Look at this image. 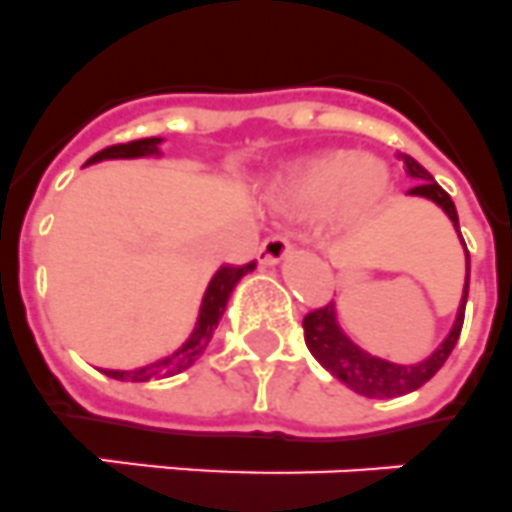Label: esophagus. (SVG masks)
<instances>
[{
    "label": "esophagus",
    "mask_w": 512,
    "mask_h": 512,
    "mask_svg": "<svg viewBox=\"0 0 512 512\" xmlns=\"http://www.w3.org/2000/svg\"><path fill=\"white\" fill-rule=\"evenodd\" d=\"M291 255V244L286 236H268L260 247V263L263 265H281Z\"/></svg>",
    "instance_id": "34e87169"
}]
</instances>
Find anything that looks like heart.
I'll return each mask as SVG.
<instances>
[{"mask_svg": "<svg viewBox=\"0 0 512 512\" xmlns=\"http://www.w3.org/2000/svg\"><path fill=\"white\" fill-rule=\"evenodd\" d=\"M390 192V169L372 153L330 148L294 158L265 179L260 200L276 213L320 208L328 236L356 234L382 208Z\"/></svg>", "mask_w": 512, "mask_h": 512, "instance_id": "1", "label": "heart"}]
</instances>
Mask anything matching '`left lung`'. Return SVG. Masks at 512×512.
I'll use <instances>...</instances> for the list:
<instances>
[{"label":"left lung","instance_id":"obj_1","mask_svg":"<svg viewBox=\"0 0 512 512\" xmlns=\"http://www.w3.org/2000/svg\"><path fill=\"white\" fill-rule=\"evenodd\" d=\"M398 161L403 163L406 174L416 182L406 195L422 197V200L435 203L437 208L450 218V223H453L455 234H458V239H461L463 244V255H466V283H463L461 304H458V312H455V320L453 325H450L448 336L437 343L432 354L424 356V359H419V362L414 364L390 362V359H382V356L369 354L367 349H362V346L343 330L341 320H338L336 302H330L328 307L315 309V312H309V315L304 317V341H307V349L312 351V356H315L317 362L328 369L330 375L336 377L338 382H343L346 388L364 395V398H398V395L411 393V390L422 388L427 380H432L437 369L448 362L450 351H453L455 343H458L468 299L471 260H468V249L461 236V226H458V213H455L453 200H450L448 192L442 190L440 184L432 179V174H429L416 158L406 156V153H398Z\"/></svg>","mask_w":512,"mask_h":512}]
</instances>
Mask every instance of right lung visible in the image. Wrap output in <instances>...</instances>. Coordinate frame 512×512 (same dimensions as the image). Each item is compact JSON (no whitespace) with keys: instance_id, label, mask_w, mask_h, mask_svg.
<instances>
[{"instance_id":"obj_1","label":"right lung","mask_w":512,"mask_h":512,"mask_svg":"<svg viewBox=\"0 0 512 512\" xmlns=\"http://www.w3.org/2000/svg\"><path fill=\"white\" fill-rule=\"evenodd\" d=\"M163 137H145V140H132V143L124 145H111V148L101 150L93 158H88L85 166L101 161H135V158H163ZM257 268V263L242 265V268H231V265H221V268L210 276L208 286H205L203 302L197 309V320L192 333L187 336V341L174 349L171 354L161 356L156 362L143 364V367L132 369H101L103 375L111 377V380L119 382H148V380H163V377L179 375L184 369H190L192 364L200 359L208 343L213 341V333H216L218 322H221L223 312H226V304H229V296L234 294L236 283L242 281L247 273Z\"/></svg>"}]
</instances>
